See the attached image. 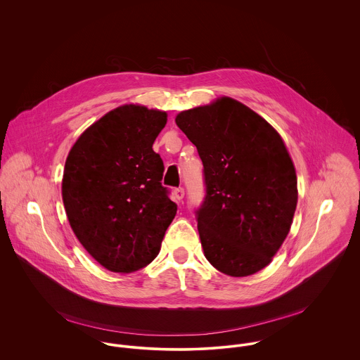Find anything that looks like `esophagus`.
Masks as SVG:
<instances>
[{
  "label": "esophagus",
  "instance_id": "34e87169",
  "mask_svg": "<svg viewBox=\"0 0 360 360\" xmlns=\"http://www.w3.org/2000/svg\"><path fill=\"white\" fill-rule=\"evenodd\" d=\"M173 194H174V198H176L177 201H181V200L184 198V188H181V187H179V188H174Z\"/></svg>",
  "mask_w": 360,
  "mask_h": 360
}]
</instances>
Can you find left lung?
<instances>
[{
	"label": "left lung",
	"mask_w": 360,
	"mask_h": 360,
	"mask_svg": "<svg viewBox=\"0 0 360 360\" xmlns=\"http://www.w3.org/2000/svg\"><path fill=\"white\" fill-rule=\"evenodd\" d=\"M176 124L204 165L205 197L195 216L206 259L227 276L257 273L284 243L298 201L281 137L227 97L179 113Z\"/></svg>",
	"instance_id": "1"
}]
</instances>
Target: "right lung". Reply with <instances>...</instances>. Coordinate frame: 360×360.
I'll return each mask as SVG.
<instances>
[{
	"mask_svg": "<svg viewBox=\"0 0 360 360\" xmlns=\"http://www.w3.org/2000/svg\"><path fill=\"white\" fill-rule=\"evenodd\" d=\"M166 112L123 105L90 126L68 155L62 198L86 251L105 269L131 273L159 254L177 205L153 150Z\"/></svg>",
	"mask_w": 360,
	"mask_h": 360,
	"instance_id": "obj_1",
	"label": "right lung"
}]
</instances>
